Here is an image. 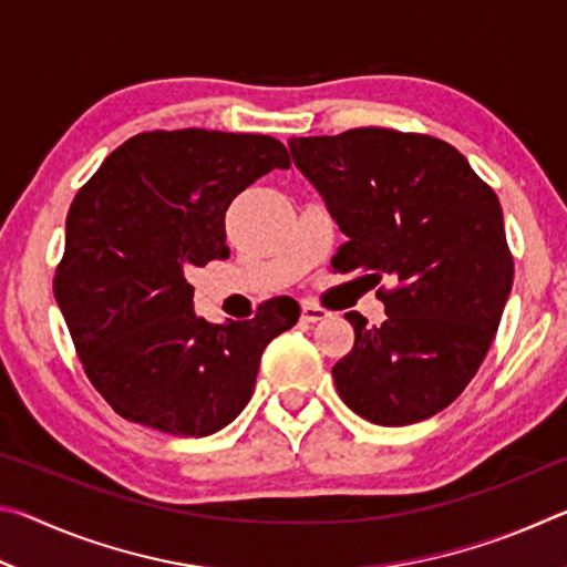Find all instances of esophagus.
Masks as SVG:
<instances>
[{
    "label": "esophagus",
    "instance_id": "34e87169",
    "mask_svg": "<svg viewBox=\"0 0 567 567\" xmlns=\"http://www.w3.org/2000/svg\"><path fill=\"white\" fill-rule=\"evenodd\" d=\"M328 310H322V307H318V305H310V302H305L302 305V320L305 322H320V320H324L328 318Z\"/></svg>",
    "mask_w": 567,
    "mask_h": 567
}]
</instances>
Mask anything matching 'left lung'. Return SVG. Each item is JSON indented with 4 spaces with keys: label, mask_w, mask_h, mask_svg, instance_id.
Listing matches in <instances>:
<instances>
[{
    "label": "left lung",
    "mask_w": 567,
    "mask_h": 567,
    "mask_svg": "<svg viewBox=\"0 0 567 567\" xmlns=\"http://www.w3.org/2000/svg\"><path fill=\"white\" fill-rule=\"evenodd\" d=\"M287 145L348 237L332 265L395 282L380 292V328L344 315L354 344L332 368L342 402L382 427L437 415L475 378L513 287L495 192L427 134L360 127Z\"/></svg>",
    "instance_id": "1"
}]
</instances>
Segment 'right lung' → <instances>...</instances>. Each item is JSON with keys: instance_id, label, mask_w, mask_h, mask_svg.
I'll use <instances>...</instances> for the list:
<instances>
[{"instance_id": "add662e5", "label": "right lung", "mask_w": 567, "mask_h": 567, "mask_svg": "<svg viewBox=\"0 0 567 567\" xmlns=\"http://www.w3.org/2000/svg\"><path fill=\"white\" fill-rule=\"evenodd\" d=\"M267 134L142 132L102 162L66 215L54 297L84 372L112 410L177 437H207L252 398L267 342L300 307L270 300L255 320L197 318L192 267L227 260L225 213L272 169Z\"/></svg>"}]
</instances>
